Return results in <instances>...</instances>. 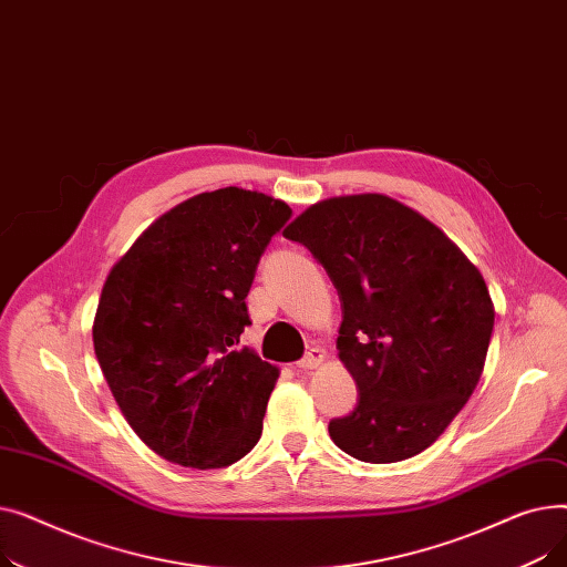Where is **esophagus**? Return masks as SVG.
Here are the masks:
<instances>
[{"instance_id":"esophagus-1","label":"esophagus","mask_w":567,"mask_h":567,"mask_svg":"<svg viewBox=\"0 0 567 567\" xmlns=\"http://www.w3.org/2000/svg\"><path fill=\"white\" fill-rule=\"evenodd\" d=\"M323 359H326V351L321 349V347H310L308 351H306V355L303 359L296 363V368H301V370H315V368H319L321 363H323Z\"/></svg>"}]
</instances>
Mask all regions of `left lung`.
Here are the masks:
<instances>
[{
	"label": "left lung",
	"mask_w": 567,
	"mask_h": 567,
	"mask_svg": "<svg viewBox=\"0 0 567 567\" xmlns=\"http://www.w3.org/2000/svg\"><path fill=\"white\" fill-rule=\"evenodd\" d=\"M282 234L342 303L338 349L359 400L329 423L331 439L370 464L423 453L483 374L494 308L481 271L427 218L374 193L319 202Z\"/></svg>",
	"instance_id": "8db88e82"
}]
</instances>
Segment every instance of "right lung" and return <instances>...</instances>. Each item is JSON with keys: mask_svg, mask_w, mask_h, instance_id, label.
I'll return each mask as SVG.
<instances>
[{"mask_svg": "<svg viewBox=\"0 0 567 567\" xmlns=\"http://www.w3.org/2000/svg\"><path fill=\"white\" fill-rule=\"evenodd\" d=\"M291 208L244 188L202 193L148 227L110 271L94 349L135 434L163 460L248 455L278 370L241 347L259 257Z\"/></svg>", "mask_w": 567, "mask_h": 567, "instance_id": "right-lung-1", "label": "right lung"}]
</instances>
